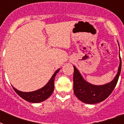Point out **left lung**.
<instances>
[{
	"mask_svg": "<svg viewBox=\"0 0 124 124\" xmlns=\"http://www.w3.org/2000/svg\"><path fill=\"white\" fill-rule=\"evenodd\" d=\"M119 58V67L115 77L110 82L99 85L92 84L87 82L83 78L77 68L73 66V90L74 93L78 99H79L84 103L88 104H97L106 100L115 89L119 78L122 67L120 53Z\"/></svg>",
	"mask_w": 124,
	"mask_h": 124,
	"instance_id": "left-lung-1",
	"label": "left lung"
}]
</instances>
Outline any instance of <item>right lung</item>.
Listing matches in <instances>:
<instances>
[{"label": "right lung", "mask_w": 124, "mask_h": 124, "mask_svg": "<svg viewBox=\"0 0 124 124\" xmlns=\"http://www.w3.org/2000/svg\"><path fill=\"white\" fill-rule=\"evenodd\" d=\"M59 71H60V69L56 70V71L54 72V73L53 75L48 82L44 86L38 90L31 91V92H23V91H20L16 89L13 86V88L21 98L28 102H31V103H39V102H43L47 99L53 92L54 78L56 73H58Z\"/></svg>", "instance_id": "add662e5"}]
</instances>
